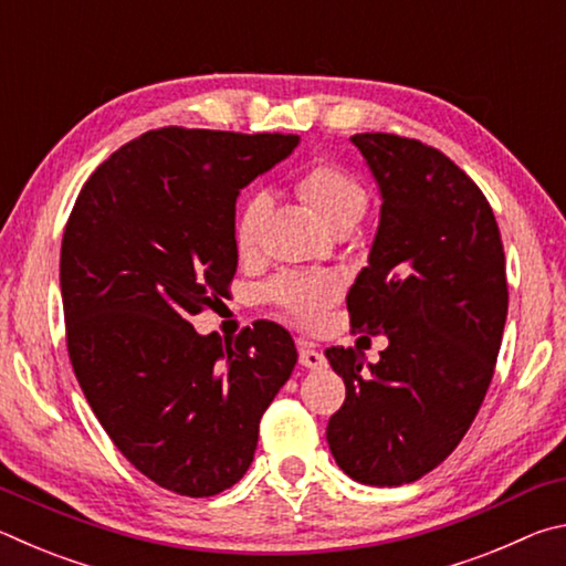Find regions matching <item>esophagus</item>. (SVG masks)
<instances>
[{
  "label": "esophagus",
  "mask_w": 566,
  "mask_h": 566,
  "mask_svg": "<svg viewBox=\"0 0 566 566\" xmlns=\"http://www.w3.org/2000/svg\"><path fill=\"white\" fill-rule=\"evenodd\" d=\"M300 364L306 369H322L327 359H324V354L319 349H314L312 344L300 342Z\"/></svg>",
  "instance_id": "34e87169"
}]
</instances>
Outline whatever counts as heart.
<instances>
[{
	"label": "heart",
	"instance_id": "b5f03b06",
	"mask_svg": "<svg viewBox=\"0 0 566 566\" xmlns=\"http://www.w3.org/2000/svg\"><path fill=\"white\" fill-rule=\"evenodd\" d=\"M294 189L332 229L352 227L367 212V189L359 185L357 177L332 161H314L300 171V177L294 179ZM264 214V197L247 199L239 209L234 222V244L239 254H252L260 244ZM266 294L296 322L317 324L324 310L339 296V284L329 274H284L270 284Z\"/></svg>",
	"mask_w": 566,
	"mask_h": 566
}]
</instances>
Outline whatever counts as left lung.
<instances>
[{
    "label": "left lung",
    "mask_w": 566,
    "mask_h": 566,
    "mask_svg": "<svg viewBox=\"0 0 566 566\" xmlns=\"http://www.w3.org/2000/svg\"><path fill=\"white\" fill-rule=\"evenodd\" d=\"M352 145L377 179L381 217L349 322L389 347L367 367L352 347L324 352L347 385L327 442L354 482L399 486L442 464L482 407L510 302L504 247L482 189L442 151L387 132Z\"/></svg>",
    "instance_id": "obj_1"
}]
</instances>
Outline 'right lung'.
<instances>
[{"label":"right lung","mask_w":566,"mask_h":566,"mask_svg":"<svg viewBox=\"0 0 566 566\" xmlns=\"http://www.w3.org/2000/svg\"><path fill=\"white\" fill-rule=\"evenodd\" d=\"M296 134L151 129L92 171L64 227L60 284L76 381L114 447L151 482L214 496L252 464L260 419L296 364L260 319L197 334L237 272L239 189Z\"/></svg>","instance_id":"right-lung-1"}]
</instances>
